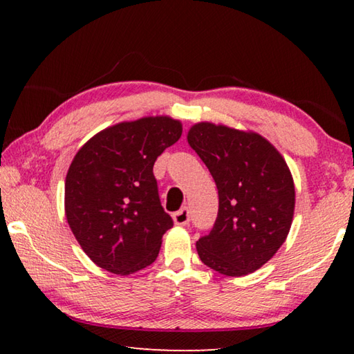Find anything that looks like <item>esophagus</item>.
I'll return each instance as SVG.
<instances>
[{
  "mask_svg": "<svg viewBox=\"0 0 354 354\" xmlns=\"http://www.w3.org/2000/svg\"><path fill=\"white\" fill-rule=\"evenodd\" d=\"M189 220H190V215H189L187 207L179 209L178 212L173 214V221H175V225H178V226H185L189 223Z\"/></svg>",
  "mask_w": 354,
  "mask_h": 354,
  "instance_id": "obj_1",
  "label": "esophagus"
}]
</instances>
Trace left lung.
Wrapping results in <instances>:
<instances>
[{
    "label": "left lung",
    "mask_w": 354,
    "mask_h": 354,
    "mask_svg": "<svg viewBox=\"0 0 354 354\" xmlns=\"http://www.w3.org/2000/svg\"><path fill=\"white\" fill-rule=\"evenodd\" d=\"M187 142L218 189L212 231L196 242L201 262L226 277L253 273L289 234L295 185L281 153L254 131L195 123Z\"/></svg>",
    "instance_id": "8db88e82"
}]
</instances>
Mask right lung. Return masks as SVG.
<instances>
[{
  "mask_svg": "<svg viewBox=\"0 0 354 354\" xmlns=\"http://www.w3.org/2000/svg\"><path fill=\"white\" fill-rule=\"evenodd\" d=\"M181 134L179 120L148 115L112 124L77 149L65 178V217L98 267L124 277L156 261L173 221L153 165Z\"/></svg>",
  "mask_w": 354,
  "mask_h": 354,
  "instance_id": "1",
  "label": "right lung"
}]
</instances>
